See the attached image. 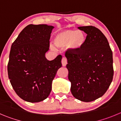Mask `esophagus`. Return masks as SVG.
<instances>
[{
    "mask_svg": "<svg viewBox=\"0 0 121 121\" xmlns=\"http://www.w3.org/2000/svg\"><path fill=\"white\" fill-rule=\"evenodd\" d=\"M61 63H62V66H63V67H65V66H66V65H67V59H66V58H65V57H63V58H62Z\"/></svg>",
    "mask_w": 121,
    "mask_h": 121,
    "instance_id": "esophagus-1",
    "label": "esophagus"
}]
</instances>
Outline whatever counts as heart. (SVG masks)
Returning <instances> with one entry per match:
<instances>
[{
	"mask_svg": "<svg viewBox=\"0 0 121 121\" xmlns=\"http://www.w3.org/2000/svg\"><path fill=\"white\" fill-rule=\"evenodd\" d=\"M87 41V35L82 30L65 29L57 32L54 39V44L58 48L67 46L72 52H78L84 47ZM52 49L54 48L52 46Z\"/></svg>",
	"mask_w": 121,
	"mask_h": 121,
	"instance_id": "heart-1",
	"label": "heart"
}]
</instances>
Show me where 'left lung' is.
<instances>
[{
  "instance_id": "obj_1",
  "label": "left lung",
  "mask_w": 121,
  "mask_h": 121,
  "mask_svg": "<svg viewBox=\"0 0 121 121\" xmlns=\"http://www.w3.org/2000/svg\"><path fill=\"white\" fill-rule=\"evenodd\" d=\"M78 28L87 34V41L79 52L66 51L68 79L74 97L91 102L101 97L112 82L113 53L108 40L99 29L92 26Z\"/></svg>"
}]
</instances>
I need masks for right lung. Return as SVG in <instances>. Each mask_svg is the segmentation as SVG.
<instances>
[{"mask_svg": "<svg viewBox=\"0 0 121 121\" xmlns=\"http://www.w3.org/2000/svg\"><path fill=\"white\" fill-rule=\"evenodd\" d=\"M54 27L29 25L12 44L8 64L11 86L22 99L38 103L47 98L56 72L62 66L61 55L53 60L46 58Z\"/></svg>", "mask_w": 121, "mask_h": 121, "instance_id": "obj_1", "label": "right lung"}]
</instances>
